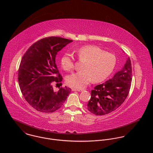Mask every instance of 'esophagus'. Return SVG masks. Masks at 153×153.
<instances>
[{"mask_svg":"<svg viewBox=\"0 0 153 153\" xmlns=\"http://www.w3.org/2000/svg\"><path fill=\"white\" fill-rule=\"evenodd\" d=\"M72 90L73 91H78V92H81V91H84L83 89H76V88H72Z\"/></svg>","mask_w":153,"mask_h":153,"instance_id":"esophagus-1","label":"esophagus"}]
</instances>
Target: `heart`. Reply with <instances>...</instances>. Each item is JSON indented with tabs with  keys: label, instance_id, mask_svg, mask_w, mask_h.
I'll return each mask as SVG.
<instances>
[{
	"label": "heart",
	"instance_id": "b5f03b06",
	"mask_svg": "<svg viewBox=\"0 0 153 153\" xmlns=\"http://www.w3.org/2000/svg\"><path fill=\"white\" fill-rule=\"evenodd\" d=\"M79 61L84 62L82 71L71 75L68 84L72 87L82 89L92 79L95 82H100L106 79L112 72L116 58L114 54L104 51L95 45H85L75 51ZM61 65L67 71H71L74 66L73 56L66 53L61 58Z\"/></svg>",
	"mask_w": 153,
	"mask_h": 153
}]
</instances>
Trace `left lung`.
<instances>
[{
	"instance_id": "1",
	"label": "left lung",
	"mask_w": 153,
	"mask_h": 153,
	"mask_svg": "<svg viewBox=\"0 0 153 153\" xmlns=\"http://www.w3.org/2000/svg\"><path fill=\"white\" fill-rule=\"evenodd\" d=\"M132 81V68L130 58L121 70L112 77L91 91L87 108L97 115H103L117 109L127 97Z\"/></svg>"
}]
</instances>
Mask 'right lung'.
<instances>
[{"label": "right lung", "mask_w": 153, "mask_h": 153, "mask_svg": "<svg viewBox=\"0 0 153 153\" xmlns=\"http://www.w3.org/2000/svg\"><path fill=\"white\" fill-rule=\"evenodd\" d=\"M72 40L51 36L34 43L22 57L18 71V81L25 99L34 109L52 112L59 109L71 89L60 88L54 91L53 83L61 84L62 76L55 63L58 52Z\"/></svg>", "instance_id": "1"}]
</instances>
